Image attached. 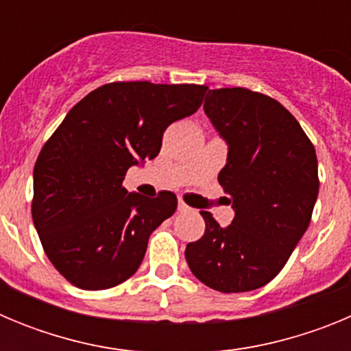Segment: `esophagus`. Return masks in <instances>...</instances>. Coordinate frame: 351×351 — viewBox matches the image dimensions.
<instances>
[{"instance_id":"obj_1","label":"esophagus","mask_w":351,"mask_h":351,"mask_svg":"<svg viewBox=\"0 0 351 351\" xmlns=\"http://www.w3.org/2000/svg\"><path fill=\"white\" fill-rule=\"evenodd\" d=\"M178 209L181 210V213H186V210H190V207L186 206V204L182 202V200H179V204H178Z\"/></svg>"}]
</instances>
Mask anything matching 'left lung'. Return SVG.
<instances>
[{"instance_id": "obj_1", "label": "left lung", "mask_w": 351, "mask_h": 351, "mask_svg": "<svg viewBox=\"0 0 351 351\" xmlns=\"http://www.w3.org/2000/svg\"><path fill=\"white\" fill-rule=\"evenodd\" d=\"M204 110L228 144L218 181L235 216L223 228L202 210L206 232L186 246V262L213 290H256L280 274L308 230L320 188L315 145L299 121L262 93L209 89Z\"/></svg>"}]
</instances>
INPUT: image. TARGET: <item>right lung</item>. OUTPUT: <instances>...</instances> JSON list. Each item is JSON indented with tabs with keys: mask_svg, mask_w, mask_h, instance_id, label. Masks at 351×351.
<instances>
[{
	"mask_svg": "<svg viewBox=\"0 0 351 351\" xmlns=\"http://www.w3.org/2000/svg\"><path fill=\"white\" fill-rule=\"evenodd\" d=\"M207 86L110 82L71 108L38 154L31 214L40 243L64 280L105 290L132 278L149 235L178 209L172 191L128 193L130 167L153 160L173 121L202 105Z\"/></svg>",
	"mask_w": 351,
	"mask_h": 351,
	"instance_id": "right-lung-1",
	"label": "right lung"
}]
</instances>
